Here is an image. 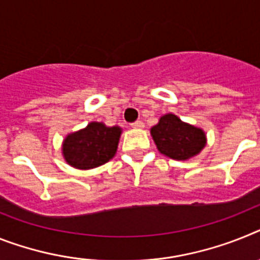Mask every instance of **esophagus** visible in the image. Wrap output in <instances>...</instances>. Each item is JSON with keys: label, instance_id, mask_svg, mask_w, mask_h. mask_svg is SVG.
Returning <instances> with one entry per match:
<instances>
[{"label": "esophagus", "instance_id": "esophagus-1", "mask_svg": "<svg viewBox=\"0 0 260 260\" xmlns=\"http://www.w3.org/2000/svg\"><path fill=\"white\" fill-rule=\"evenodd\" d=\"M131 125H132V128H135V129H143L144 128V123L143 121H140V120H137V121L132 123Z\"/></svg>", "mask_w": 260, "mask_h": 260}]
</instances>
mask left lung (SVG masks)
I'll return each mask as SVG.
<instances>
[{"mask_svg":"<svg viewBox=\"0 0 260 260\" xmlns=\"http://www.w3.org/2000/svg\"><path fill=\"white\" fill-rule=\"evenodd\" d=\"M150 136L161 154L177 161L198 156L208 143L202 128L185 123L174 113L162 115L150 128Z\"/></svg>","mask_w":260,"mask_h":260,"instance_id":"1","label":"left lung"}]
</instances>
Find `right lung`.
I'll return each mask as SVG.
<instances>
[{
  "label": "right lung",
  "mask_w": 260,
  "mask_h": 260,
  "mask_svg": "<svg viewBox=\"0 0 260 260\" xmlns=\"http://www.w3.org/2000/svg\"><path fill=\"white\" fill-rule=\"evenodd\" d=\"M123 129L117 125L91 121L82 129L69 134L62 143V156L70 167L88 171L115 157Z\"/></svg>",
  "instance_id": "add662e5"
}]
</instances>
